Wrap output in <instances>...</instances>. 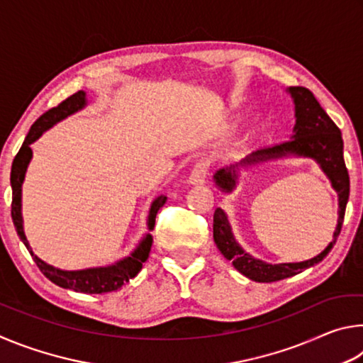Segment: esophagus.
Returning <instances> with one entry per match:
<instances>
[{
  "label": "esophagus",
  "mask_w": 363,
  "mask_h": 363,
  "mask_svg": "<svg viewBox=\"0 0 363 363\" xmlns=\"http://www.w3.org/2000/svg\"><path fill=\"white\" fill-rule=\"evenodd\" d=\"M206 174H208V164L205 162H199L192 168L189 174V184H192V186H200V184H203L206 181Z\"/></svg>",
  "instance_id": "34e87169"
}]
</instances>
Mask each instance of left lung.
<instances>
[{"label": "left lung", "mask_w": 363, "mask_h": 363, "mask_svg": "<svg viewBox=\"0 0 363 363\" xmlns=\"http://www.w3.org/2000/svg\"><path fill=\"white\" fill-rule=\"evenodd\" d=\"M286 93L293 99L294 118H296L290 140L279 145L256 150L250 153L248 157L240 160L238 163L218 169L213 176V181L218 186V189H220L225 194H230L238 184L240 168L247 169L250 167H256L259 163H267L272 162V160L290 157L311 158L317 162L320 169L327 174L331 182V187L337 194V224L333 232V240L328 243V247L322 253L301 262L269 264L262 259H257V257H253L240 247V243L233 237L232 227L225 211L218 208L214 211L213 223L214 243H216V247L225 259L232 261L233 267L238 272L243 274L250 280L261 281V284H269V281L293 277V275L303 272V270L320 262L336 243V238L341 232L344 213H346V205L349 200V174L342 157L344 144L340 128L335 125L333 120L330 118L327 112L320 107V104L317 102L314 94L307 88H303V86H291V88L286 89Z\"/></svg>", "instance_id": "left-lung-1"}]
</instances>
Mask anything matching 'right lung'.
Instances as JSON below:
<instances>
[{
  "instance_id": "1",
  "label": "right lung",
  "mask_w": 363,
  "mask_h": 363,
  "mask_svg": "<svg viewBox=\"0 0 363 363\" xmlns=\"http://www.w3.org/2000/svg\"><path fill=\"white\" fill-rule=\"evenodd\" d=\"M86 106H88V97H86V93L84 91H78V93L70 96L69 99H65L62 104H59L57 107L48 110V112L45 115H41L40 118L33 123L32 128H30L27 138L23 140L21 150L16 155L11 168V187H12L11 216H12V223H14L17 235H19L22 243L26 245L27 250L30 251V255H32L36 266L40 267L41 272L45 274L52 284L67 288V290H73L79 293L102 294V293L118 290V288L125 285L126 281H130L140 272V269H143V262H145L147 257H149L152 243H153L150 230H153V227H155L157 213L160 208L164 205L167 196L160 195L152 201V205L149 208V216H147V230L149 232L140 238L139 243L136 245V248L131 251L130 256H125L121 257L120 261L108 264V266H101V267L64 270V269L54 267L51 264L40 259V257L33 253V250L27 240L26 230H23V218H22V184H23V179H26L27 168L33 157L32 147L30 145H32L35 140H38L43 136V133L48 131L49 128H52L54 125H57L59 121L65 120L67 116L79 112V110H83Z\"/></svg>"
}]
</instances>
